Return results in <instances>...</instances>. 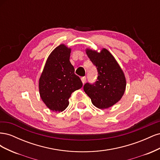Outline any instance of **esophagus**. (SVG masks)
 <instances>
[{
    "label": "esophagus",
    "mask_w": 160,
    "mask_h": 160,
    "mask_svg": "<svg viewBox=\"0 0 160 160\" xmlns=\"http://www.w3.org/2000/svg\"><path fill=\"white\" fill-rule=\"evenodd\" d=\"M81 79L82 83L84 84L85 83V81H86V77H82L81 78Z\"/></svg>",
    "instance_id": "1"
}]
</instances>
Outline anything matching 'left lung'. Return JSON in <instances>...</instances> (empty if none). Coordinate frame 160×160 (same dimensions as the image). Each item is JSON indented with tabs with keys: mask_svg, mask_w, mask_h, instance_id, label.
<instances>
[{
	"mask_svg": "<svg viewBox=\"0 0 160 160\" xmlns=\"http://www.w3.org/2000/svg\"><path fill=\"white\" fill-rule=\"evenodd\" d=\"M86 53L98 69V77L94 83L84 85V91L96 108H109L118 103L124 94L126 80L123 72L106 49L100 52L87 49Z\"/></svg>",
	"mask_w": 160,
	"mask_h": 160,
	"instance_id": "1",
	"label": "left lung"
}]
</instances>
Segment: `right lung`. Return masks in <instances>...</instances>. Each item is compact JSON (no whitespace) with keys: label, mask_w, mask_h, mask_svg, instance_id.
<instances>
[{"label":"right lung","mask_w":160,"mask_h":160,"mask_svg":"<svg viewBox=\"0 0 160 160\" xmlns=\"http://www.w3.org/2000/svg\"><path fill=\"white\" fill-rule=\"evenodd\" d=\"M71 49L61 44L53 50L45 65L38 82L41 98L53 111H64L69 104L71 93L83 83L75 74L69 61Z\"/></svg>","instance_id":"1"}]
</instances>
